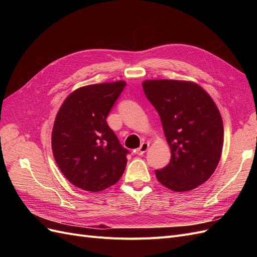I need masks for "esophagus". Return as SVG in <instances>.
<instances>
[{
    "label": "esophagus",
    "mask_w": 257,
    "mask_h": 257,
    "mask_svg": "<svg viewBox=\"0 0 257 257\" xmlns=\"http://www.w3.org/2000/svg\"><path fill=\"white\" fill-rule=\"evenodd\" d=\"M148 148H149V144H148V143H143V144L141 145V147H139L138 149L136 150V153H137L138 155H143L144 153L147 152Z\"/></svg>",
    "instance_id": "34e87169"
}]
</instances>
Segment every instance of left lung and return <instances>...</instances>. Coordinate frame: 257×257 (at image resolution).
I'll list each match as a JSON object with an SVG mask.
<instances>
[{
	"instance_id": "left-lung-1",
	"label": "left lung",
	"mask_w": 257,
	"mask_h": 257,
	"mask_svg": "<svg viewBox=\"0 0 257 257\" xmlns=\"http://www.w3.org/2000/svg\"><path fill=\"white\" fill-rule=\"evenodd\" d=\"M143 88L160 114L172 151L169 164L155 176L175 192L197 188L212 176L222 155L224 128L215 103L193 81L151 79Z\"/></svg>"
}]
</instances>
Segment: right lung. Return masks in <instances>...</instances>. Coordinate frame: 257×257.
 <instances>
[{"instance_id": "add662e5", "label": "right lung", "mask_w": 257, "mask_h": 257, "mask_svg": "<svg viewBox=\"0 0 257 257\" xmlns=\"http://www.w3.org/2000/svg\"><path fill=\"white\" fill-rule=\"evenodd\" d=\"M125 85L123 80L84 85L60 107L51 134L52 153L62 174L77 188L103 191L124 173L128 151L106 118Z\"/></svg>"}]
</instances>
